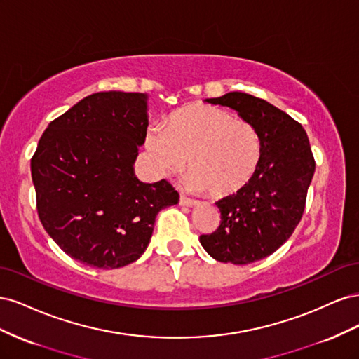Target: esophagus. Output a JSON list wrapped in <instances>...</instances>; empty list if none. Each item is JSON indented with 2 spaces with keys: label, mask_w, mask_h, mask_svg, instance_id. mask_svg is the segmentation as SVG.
I'll return each mask as SVG.
<instances>
[{
  "label": "esophagus",
  "mask_w": 359,
  "mask_h": 359,
  "mask_svg": "<svg viewBox=\"0 0 359 359\" xmlns=\"http://www.w3.org/2000/svg\"><path fill=\"white\" fill-rule=\"evenodd\" d=\"M196 203H198V201L184 196V194H181V196H180V205H182V206H193V205H196Z\"/></svg>",
  "instance_id": "34e87169"
}]
</instances>
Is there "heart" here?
I'll return each mask as SVG.
<instances>
[{"instance_id": "b5f03b06", "label": "heart", "mask_w": 359, "mask_h": 359, "mask_svg": "<svg viewBox=\"0 0 359 359\" xmlns=\"http://www.w3.org/2000/svg\"><path fill=\"white\" fill-rule=\"evenodd\" d=\"M145 147L161 175L182 170L189 157V189L210 190L217 198L247 186L262 158V140L252 123L205 103L175 111L168 127H149Z\"/></svg>"}]
</instances>
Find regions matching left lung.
I'll return each mask as SVG.
<instances>
[{"label": "left lung", "mask_w": 359, "mask_h": 359, "mask_svg": "<svg viewBox=\"0 0 359 359\" xmlns=\"http://www.w3.org/2000/svg\"><path fill=\"white\" fill-rule=\"evenodd\" d=\"M205 102L236 111L256 127L262 140L255 177L215 202L220 226L199 238L206 253L219 262L247 265L273 255L295 231L316 163L306 130L278 107L240 91Z\"/></svg>", "instance_id": "left-lung-1"}]
</instances>
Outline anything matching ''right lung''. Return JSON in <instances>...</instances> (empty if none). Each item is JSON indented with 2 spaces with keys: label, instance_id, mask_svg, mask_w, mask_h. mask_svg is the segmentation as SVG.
<instances>
[{
  "label": "right lung",
  "instance_id": "add662e5",
  "mask_svg": "<svg viewBox=\"0 0 359 359\" xmlns=\"http://www.w3.org/2000/svg\"><path fill=\"white\" fill-rule=\"evenodd\" d=\"M147 127V94L102 91L53 119L39 140L31 177L40 222L81 264L114 269L135 262L158 211L178 203L166 180L148 184L135 175Z\"/></svg>",
  "mask_w": 359,
  "mask_h": 359
}]
</instances>
